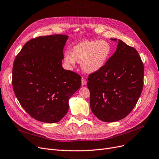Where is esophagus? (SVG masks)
<instances>
[{
    "instance_id": "obj_1",
    "label": "esophagus",
    "mask_w": 159,
    "mask_h": 159,
    "mask_svg": "<svg viewBox=\"0 0 159 159\" xmlns=\"http://www.w3.org/2000/svg\"><path fill=\"white\" fill-rule=\"evenodd\" d=\"M86 83H87V81L84 79L83 78V79H81V84H82V85L85 86L86 84Z\"/></svg>"
}]
</instances>
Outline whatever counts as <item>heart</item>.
Here are the masks:
<instances>
[{
  "mask_svg": "<svg viewBox=\"0 0 159 159\" xmlns=\"http://www.w3.org/2000/svg\"><path fill=\"white\" fill-rule=\"evenodd\" d=\"M111 52L112 47L106 40H83L70 48V55H64L63 60L69 69H73L78 62L84 71L93 73L105 66Z\"/></svg>",
  "mask_w": 159,
  "mask_h": 159,
  "instance_id": "1",
  "label": "heart"
}]
</instances>
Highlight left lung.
I'll list each match as a JSON object with an SVG mask.
<instances>
[{
    "label": "left lung",
    "instance_id": "8db88e82",
    "mask_svg": "<svg viewBox=\"0 0 159 159\" xmlns=\"http://www.w3.org/2000/svg\"><path fill=\"white\" fill-rule=\"evenodd\" d=\"M105 66L89 76L90 108L98 119L112 122L130 113L142 93L144 67L137 50L122 40Z\"/></svg>",
    "mask_w": 159,
    "mask_h": 159
}]
</instances>
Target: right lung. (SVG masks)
Here are the masks:
<instances>
[{"label":"right lung","mask_w":159,"mask_h":159,"mask_svg":"<svg viewBox=\"0 0 159 159\" xmlns=\"http://www.w3.org/2000/svg\"><path fill=\"white\" fill-rule=\"evenodd\" d=\"M68 37L54 34L31 39L14 60L15 95L26 112L39 121L61 120L69 110V99L80 87V76L62 67Z\"/></svg>","instance_id":"1"}]
</instances>
